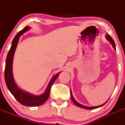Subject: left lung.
I'll list each match as a JSON object with an SVG mask.
<instances>
[{"mask_svg":"<svg viewBox=\"0 0 125 125\" xmlns=\"http://www.w3.org/2000/svg\"><path fill=\"white\" fill-rule=\"evenodd\" d=\"M106 38H107V40L109 41V42H110V43L112 44V46H113L114 49L115 50V43H114V41L113 40V39L112 38V37H111V36L109 35H106ZM70 95H71V100H72L73 102L76 105V106H79V107H81V108H83V109H96V108H98V107H101V106H103V105H104L107 102V101H106V103H104L103 104H101L100 105V106H95V107H87V106H83V105H82L81 104L78 103L77 102V101H76V100L74 99L73 96V95H72V93H71V91H70Z\"/></svg>","mask_w":125,"mask_h":125,"instance_id":"8db88e82","label":"left lung"}]
</instances>
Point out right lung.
Instances as JSON below:
<instances>
[{"instance_id": "right-lung-1", "label": "right lung", "mask_w": 125, "mask_h": 125, "mask_svg": "<svg viewBox=\"0 0 125 125\" xmlns=\"http://www.w3.org/2000/svg\"><path fill=\"white\" fill-rule=\"evenodd\" d=\"M30 29V28L29 26L25 27L22 30L18 32V34L16 35V37H14L13 42H12L11 46L10 51H8L7 59H6L5 68V80L6 84H7L8 90L19 103L24 105V106L34 107V106H38L42 105L47 101L49 96L52 85L55 82V80L57 79L60 72L53 76L52 79L49 82L48 87H47L44 93L41 95L36 96V95H32L30 93L24 92V90L20 89L18 87L15 81H14V78H13V72H12L13 56H14L17 44L18 43V41L19 40V37Z\"/></svg>"}]
</instances>
